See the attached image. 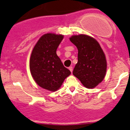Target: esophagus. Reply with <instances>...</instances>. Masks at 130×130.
<instances>
[{
  "label": "esophagus",
  "instance_id": "1",
  "mask_svg": "<svg viewBox=\"0 0 130 130\" xmlns=\"http://www.w3.org/2000/svg\"><path fill=\"white\" fill-rule=\"evenodd\" d=\"M69 69L70 70V71L71 72H72V71H73V67H69Z\"/></svg>",
  "mask_w": 130,
  "mask_h": 130
}]
</instances>
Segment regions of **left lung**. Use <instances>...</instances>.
<instances>
[{"mask_svg": "<svg viewBox=\"0 0 130 130\" xmlns=\"http://www.w3.org/2000/svg\"><path fill=\"white\" fill-rule=\"evenodd\" d=\"M70 40L78 49V62L73 75L86 88H94L103 80L107 70L103 49L98 41L88 35H73Z\"/></svg>", "mask_w": 130, "mask_h": 130, "instance_id": "left-lung-1", "label": "left lung"}]
</instances>
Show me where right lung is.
<instances>
[{
    "label": "right lung",
    "mask_w": 130,
    "mask_h": 130,
    "mask_svg": "<svg viewBox=\"0 0 130 130\" xmlns=\"http://www.w3.org/2000/svg\"><path fill=\"white\" fill-rule=\"evenodd\" d=\"M63 39L62 35H43L35 44L30 57L32 78L40 87L50 91L59 89L71 73L57 55V49Z\"/></svg>",
    "instance_id": "add662e5"
}]
</instances>
